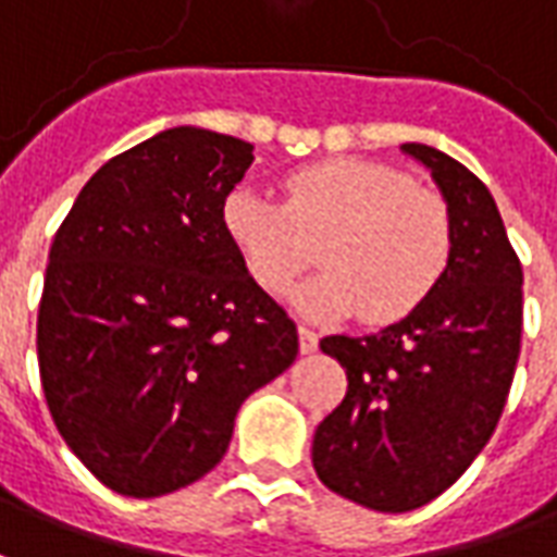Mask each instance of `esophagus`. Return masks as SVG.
<instances>
[{
	"instance_id": "esophagus-1",
	"label": "esophagus",
	"mask_w": 557,
	"mask_h": 557,
	"mask_svg": "<svg viewBox=\"0 0 557 557\" xmlns=\"http://www.w3.org/2000/svg\"><path fill=\"white\" fill-rule=\"evenodd\" d=\"M298 346H301V356H310V352H317V334L305 329V325H298Z\"/></svg>"
}]
</instances>
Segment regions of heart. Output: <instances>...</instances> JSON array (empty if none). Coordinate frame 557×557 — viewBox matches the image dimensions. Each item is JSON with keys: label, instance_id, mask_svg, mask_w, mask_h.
<instances>
[{"label": "heart", "instance_id": "obj_1", "mask_svg": "<svg viewBox=\"0 0 557 557\" xmlns=\"http://www.w3.org/2000/svg\"><path fill=\"white\" fill-rule=\"evenodd\" d=\"M280 193L283 205L235 186L220 220L252 283L268 295L289 289L319 244L325 271L295 295V307L310 319L359 313L368 322H395L425 301L453 259L446 201L388 165L329 159L286 174Z\"/></svg>", "mask_w": 557, "mask_h": 557}]
</instances>
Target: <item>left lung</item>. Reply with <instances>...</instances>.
Instances as JSON below:
<instances>
[{
  "label": "left lung",
  "instance_id": "left-lung-1",
  "mask_svg": "<svg viewBox=\"0 0 557 557\" xmlns=\"http://www.w3.org/2000/svg\"><path fill=\"white\" fill-rule=\"evenodd\" d=\"M441 186L453 259L413 313L319 346L346 368V398L319 422L313 468L334 495L407 512L453 485L495 434L522 346V265L492 193L428 144H400Z\"/></svg>",
  "mask_w": 557,
  "mask_h": 557
}]
</instances>
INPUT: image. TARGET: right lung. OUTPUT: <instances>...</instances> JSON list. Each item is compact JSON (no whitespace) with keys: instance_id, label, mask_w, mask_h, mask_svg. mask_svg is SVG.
Listing matches in <instances>:
<instances>
[{"instance_id":"right-lung-1","label":"right lung","mask_w":557,"mask_h":557,"mask_svg":"<svg viewBox=\"0 0 557 557\" xmlns=\"http://www.w3.org/2000/svg\"><path fill=\"white\" fill-rule=\"evenodd\" d=\"M252 144L177 126L108 159L50 247L38 371L69 449L111 492L159 497L223 461L235 416L298 356L286 310L225 238Z\"/></svg>"}]
</instances>
